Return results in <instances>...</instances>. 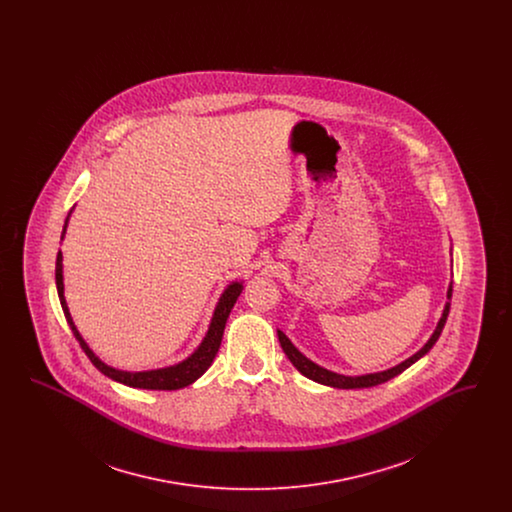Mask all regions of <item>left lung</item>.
Segmentation results:
<instances>
[{
	"label": "left lung",
	"mask_w": 512,
	"mask_h": 512,
	"mask_svg": "<svg viewBox=\"0 0 512 512\" xmlns=\"http://www.w3.org/2000/svg\"><path fill=\"white\" fill-rule=\"evenodd\" d=\"M451 295H453V282L449 284L447 299H451ZM449 307H451V303L447 301V303H445V309H443V315L439 318L438 326H436V330H434V334L430 336V340L424 343V347H422L420 351L414 353L413 357L405 359V361L399 363V365L391 366L388 370L372 372V374H363V376H343V374H338V372H332V370H326V368L318 366L317 363H313L311 359H307V357L293 345L292 341L288 340V336H286L282 330H278V340H280V345H282L284 353H286L288 359L292 361V365L295 366L303 376H307L309 380L318 382V384H324V386H330V388H340V390L372 388V386H378V384L388 382L391 378H395L397 374H401L403 370H407L409 366L414 365L418 359H422V357L436 345V341H438L439 336H441V330H443V326H445L447 315H449Z\"/></svg>",
	"instance_id": "obj_1"
}]
</instances>
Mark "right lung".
Here are the masks:
<instances>
[{
    "label": "right lung",
    "mask_w": 512,
    "mask_h": 512,
    "mask_svg": "<svg viewBox=\"0 0 512 512\" xmlns=\"http://www.w3.org/2000/svg\"><path fill=\"white\" fill-rule=\"evenodd\" d=\"M71 217V213H69ZM69 217L65 220V226H63V234H61V240L65 238V230H67V224H69ZM55 284H57V293H59V301H61V307H63V313L65 318L73 330L74 338L80 343V347L84 349V353L88 355V359L92 361V365L98 368L101 374H105L107 378L124 384L128 388H140V390H180V388H186L190 384H194L195 380L211 366L213 359L217 357L219 353L220 341H222V334H224V326H226V320L228 315L234 307V303L238 301L240 293L244 290V284L242 282H232L222 295H220L219 303L215 307V313L211 318V324H209V330L205 334L203 341L199 343V347L195 349L194 353L184 359L182 363L178 365L165 366V368H157V370H144V372H128V370H119V368H113V366L105 365L98 355L88 347V343L84 341V338L80 336V332L76 330L74 326L73 318L69 313V307H67V301H65V293H63V253L59 251L57 253V261H55Z\"/></svg>",
    "instance_id": "add662e5"
}]
</instances>
